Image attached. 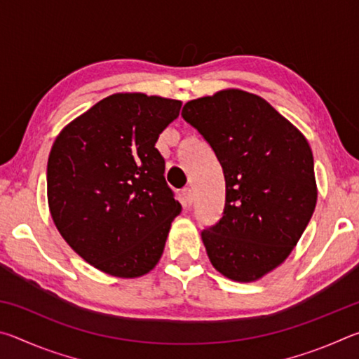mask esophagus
Wrapping results in <instances>:
<instances>
[{
    "label": "esophagus",
    "instance_id": "esophagus-1",
    "mask_svg": "<svg viewBox=\"0 0 359 359\" xmlns=\"http://www.w3.org/2000/svg\"><path fill=\"white\" fill-rule=\"evenodd\" d=\"M191 203H193L191 190H190V188H184V190H182V204H184L185 208H190Z\"/></svg>",
    "mask_w": 359,
    "mask_h": 359
}]
</instances>
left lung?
<instances>
[{
    "mask_svg": "<svg viewBox=\"0 0 359 359\" xmlns=\"http://www.w3.org/2000/svg\"><path fill=\"white\" fill-rule=\"evenodd\" d=\"M214 149L226 182L222 220L201 238L212 266L255 282L293 252L317 205L307 139L258 95L226 88L182 111Z\"/></svg>",
    "mask_w": 359,
    "mask_h": 359,
    "instance_id": "left-lung-1",
    "label": "left lung"
}]
</instances>
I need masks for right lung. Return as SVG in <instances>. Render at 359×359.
<instances>
[{
    "mask_svg": "<svg viewBox=\"0 0 359 359\" xmlns=\"http://www.w3.org/2000/svg\"><path fill=\"white\" fill-rule=\"evenodd\" d=\"M182 101L114 93L69 121L52 145L47 201L58 233L101 272L137 278L160 261L182 205L155 144Z\"/></svg>",
    "mask_w": 359,
    "mask_h": 359,
    "instance_id": "right-lung-1",
    "label": "right lung"
}]
</instances>
